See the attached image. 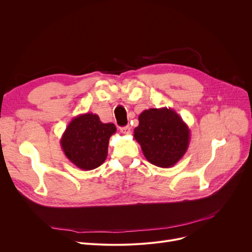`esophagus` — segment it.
Masks as SVG:
<instances>
[{
    "label": "esophagus",
    "mask_w": 252,
    "mask_h": 252,
    "mask_svg": "<svg viewBox=\"0 0 252 252\" xmlns=\"http://www.w3.org/2000/svg\"><path fill=\"white\" fill-rule=\"evenodd\" d=\"M121 131L123 134H129L130 133V126H124V127H121Z\"/></svg>",
    "instance_id": "1"
}]
</instances>
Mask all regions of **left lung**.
Listing matches in <instances>:
<instances>
[{"mask_svg": "<svg viewBox=\"0 0 252 252\" xmlns=\"http://www.w3.org/2000/svg\"><path fill=\"white\" fill-rule=\"evenodd\" d=\"M134 138L140 144L146 159L158 166H174L187 152L190 129L171 108H151L139 115Z\"/></svg>", "mask_w": 252, "mask_h": 252, "instance_id": "1", "label": "left lung"}]
</instances>
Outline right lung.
<instances>
[{"instance_id": "1", "label": "right lung", "mask_w": 252, "mask_h": 252, "mask_svg": "<svg viewBox=\"0 0 252 252\" xmlns=\"http://www.w3.org/2000/svg\"><path fill=\"white\" fill-rule=\"evenodd\" d=\"M115 131L114 124L101 123L97 114H79L64 130L60 140L61 148L78 168L95 169L107 157L109 139Z\"/></svg>"}]
</instances>
